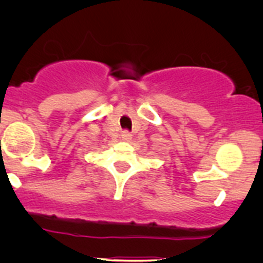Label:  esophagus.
Masks as SVG:
<instances>
[{"mask_svg": "<svg viewBox=\"0 0 263 263\" xmlns=\"http://www.w3.org/2000/svg\"><path fill=\"white\" fill-rule=\"evenodd\" d=\"M131 137H132L131 132H128V131H127V129H124V131H122L121 139L123 140V141H129V140H131Z\"/></svg>", "mask_w": 263, "mask_h": 263, "instance_id": "obj_1", "label": "esophagus"}]
</instances>
